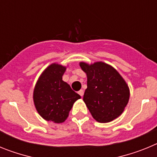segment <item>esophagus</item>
Here are the masks:
<instances>
[{"instance_id":"obj_1","label":"esophagus","mask_w":157,"mask_h":157,"mask_svg":"<svg viewBox=\"0 0 157 157\" xmlns=\"http://www.w3.org/2000/svg\"><path fill=\"white\" fill-rule=\"evenodd\" d=\"M78 94H79L80 96H81L82 98V96H83V94H84V91L82 90H80L79 91H78Z\"/></svg>"}]
</instances>
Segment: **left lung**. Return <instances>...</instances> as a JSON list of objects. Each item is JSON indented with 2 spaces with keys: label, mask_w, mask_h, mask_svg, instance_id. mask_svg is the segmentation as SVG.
<instances>
[{
  "label": "left lung",
  "mask_w": 157,
  "mask_h": 157,
  "mask_svg": "<svg viewBox=\"0 0 157 157\" xmlns=\"http://www.w3.org/2000/svg\"><path fill=\"white\" fill-rule=\"evenodd\" d=\"M87 76L83 101L95 120L109 123L120 116L130 98V90L120 73L104 62L79 63Z\"/></svg>",
  "instance_id": "left-lung-1"
}]
</instances>
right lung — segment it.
<instances>
[{"instance_id":"add662e5","label":"right lung","mask_w":157,"mask_h":157,"mask_svg":"<svg viewBox=\"0 0 157 157\" xmlns=\"http://www.w3.org/2000/svg\"><path fill=\"white\" fill-rule=\"evenodd\" d=\"M66 67L52 63L41 73L34 90L33 99L38 114L47 121L63 123L74 103L81 97L62 80Z\"/></svg>"}]
</instances>
